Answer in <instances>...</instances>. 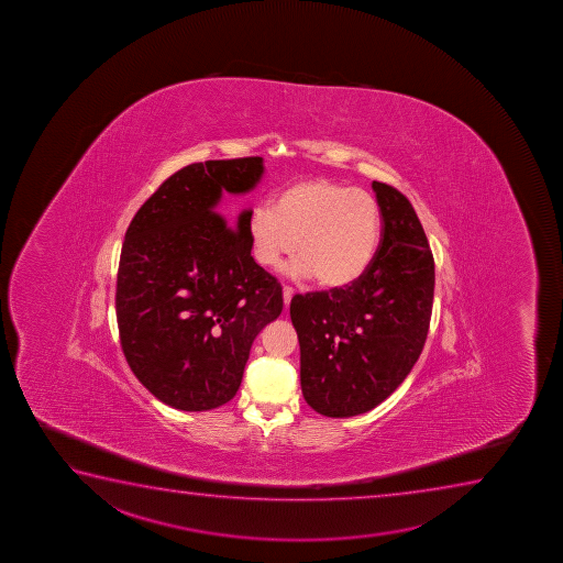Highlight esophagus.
Here are the masks:
<instances>
[{"instance_id":"obj_1","label":"esophagus","mask_w":563,"mask_h":563,"mask_svg":"<svg viewBox=\"0 0 563 563\" xmlns=\"http://www.w3.org/2000/svg\"><path fill=\"white\" fill-rule=\"evenodd\" d=\"M291 298H294V290L290 286H283V299H285L286 307L290 305Z\"/></svg>"}]
</instances>
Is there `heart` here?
Masks as SVG:
<instances>
[{"instance_id": "1", "label": "heart", "mask_w": 563, "mask_h": 563, "mask_svg": "<svg viewBox=\"0 0 563 563\" xmlns=\"http://www.w3.org/2000/svg\"><path fill=\"white\" fill-rule=\"evenodd\" d=\"M246 228L260 265L278 267L298 246L294 277L314 275L318 285L343 288L375 260L383 212L367 190L318 177L286 186L272 207H254Z\"/></svg>"}]
</instances>
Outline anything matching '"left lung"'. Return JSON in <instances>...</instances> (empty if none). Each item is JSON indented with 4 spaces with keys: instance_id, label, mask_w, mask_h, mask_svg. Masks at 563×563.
Returning a JSON list of instances; mask_svg holds the SVG:
<instances>
[{
    "instance_id": "left-lung-1",
    "label": "left lung",
    "mask_w": 563,
    "mask_h": 563,
    "mask_svg": "<svg viewBox=\"0 0 563 563\" xmlns=\"http://www.w3.org/2000/svg\"><path fill=\"white\" fill-rule=\"evenodd\" d=\"M373 190L383 239L367 272L344 288L291 298L301 391L324 417H356L383 404L417 364L430 330L435 262L428 238L404 194L377 180Z\"/></svg>"
}]
</instances>
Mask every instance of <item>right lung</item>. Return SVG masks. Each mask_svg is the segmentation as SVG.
Here are the masks:
<instances>
[{
	"instance_id": "obj_1",
	"label": "right lung",
	"mask_w": 563,
	"mask_h": 563,
	"mask_svg": "<svg viewBox=\"0 0 563 563\" xmlns=\"http://www.w3.org/2000/svg\"><path fill=\"white\" fill-rule=\"evenodd\" d=\"M264 158L207 159L159 185L128 225L117 277L120 344L162 404L209 410L238 394L252 341L283 311V286L251 256L249 211L232 225L222 194L251 192Z\"/></svg>"
}]
</instances>
